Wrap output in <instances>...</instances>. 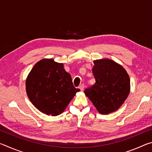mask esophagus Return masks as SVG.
I'll list each match as a JSON object with an SVG mask.
<instances>
[{
	"mask_svg": "<svg viewBox=\"0 0 152 152\" xmlns=\"http://www.w3.org/2000/svg\"><path fill=\"white\" fill-rule=\"evenodd\" d=\"M80 89L81 91H84V84H81L79 86Z\"/></svg>",
	"mask_w": 152,
	"mask_h": 152,
	"instance_id": "obj_1",
	"label": "esophagus"
}]
</instances>
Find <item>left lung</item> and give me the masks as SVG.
I'll return each instance as SVG.
<instances>
[{
    "label": "left lung",
    "mask_w": 152,
    "mask_h": 152,
    "mask_svg": "<svg viewBox=\"0 0 152 152\" xmlns=\"http://www.w3.org/2000/svg\"><path fill=\"white\" fill-rule=\"evenodd\" d=\"M92 73L95 83L84 91L101 114L116 111L130 92V79L124 68L109 59L94 61Z\"/></svg>",
    "instance_id": "left-lung-1"
}]
</instances>
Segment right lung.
Returning <instances> with one entry per match:
<instances>
[{"mask_svg":"<svg viewBox=\"0 0 152 152\" xmlns=\"http://www.w3.org/2000/svg\"><path fill=\"white\" fill-rule=\"evenodd\" d=\"M80 89L61 63L43 59L35 64L26 80V92L32 104L51 116L61 114Z\"/></svg>","mask_w":152,"mask_h":152,"instance_id":"1","label":"right lung"}]
</instances>
